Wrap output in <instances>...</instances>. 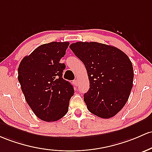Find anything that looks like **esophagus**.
<instances>
[{
  "mask_svg": "<svg viewBox=\"0 0 152 152\" xmlns=\"http://www.w3.org/2000/svg\"><path fill=\"white\" fill-rule=\"evenodd\" d=\"M73 84H75V86H77L78 85H79V81H78L77 80H76V79H75L74 81H73Z\"/></svg>",
  "mask_w": 152,
  "mask_h": 152,
  "instance_id": "obj_1",
  "label": "esophagus"
}]
</instances>
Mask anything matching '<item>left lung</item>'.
Masks as SVG:
<instances>
[{
	"label": "left lung",
	"mask_w": 152,
	"mask_h": 152,
	"mask_svg": "<svg viewBox=\"0 0 152 152\" xmlns=\"http://www.w3.org/2000/svg\"><path fill=\"white\" fill-rule=\"evenodd\" d=\"M84 63L89 89L84 100L90 113L101 118L115 116L127 102L133 87L132 63L115 47L96 42H78L70 45Z\"/></svg>",
	"instance_id": "left-lung-1"
}]
</instances>
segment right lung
Returning a JSON list of instances; mask_svg holds the SVG:
<instances>
[{"label":"right lung","instance_id":"1","mask_svg":"<svg viewBox=\"0 0 152 152\" xmlns=\"http://www.w3.org/2000/svg\"><path fill=\"white\" fill-rule=\"evenodd\" d=\"M69 42H52L37 48L20 63L18 80L25 99L37 118L46 122L57 121L67 113L74 89L63 79Z\"/></svg>","mask_w":152,"mask_h":152}]
</instances>
